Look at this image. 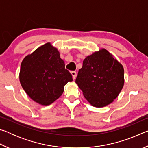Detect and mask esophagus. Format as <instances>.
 <instances>
[{"label":"esophagus","mask_w":148,"mask_h":148,"mask_svg":"<svg viewBox=\"0 0 148 148\" xmlns=\"http://www.w3.org/2000/svg\"><path fill=\"white\" fill-rule=\"evenodd\" d=\"M71 74H72V78H73V79H76V75H77V73H76V71H72L71 72Z\"/></svg>","instance_id":"esophagus-1"}]
</instances>
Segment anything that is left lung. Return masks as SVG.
<instances>
[{"instance_id": "left-lung-1", "label": "left lung", "mask_w": 148, "mask_h": 148, "mask_svg": "<svg viewBox=\"0 0 148 148\" xmlns=\"http://www.w3.org/2000/svg\"><path fill=\"white\" fill-rule=\"evenodd\" d=\"M76 83L92 106L104 107L117 98L123 87V67L106 49H101L84 60Z\"/></svg>"}]
</instances>
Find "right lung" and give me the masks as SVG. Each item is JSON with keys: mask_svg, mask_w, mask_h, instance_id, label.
I'll use <instances>...</instances> for the list:
<instances>
[{"mask_svg": "<svg viewBox=\"0 0 148 148\" xmlns=\"http://www.w3.org/2000/svg\"><path fill=\"white\" fill-rule=\"evenodd\" d=\"M56 47L48 42L23 59L19 81L30 98L41 105L51 104L61 96L64 87L72 81Z\"/></svg>", "mask_w": 148, "mask_h": 148, "instance_id": "add662e5", "label": "right lung"}]
</instances>
